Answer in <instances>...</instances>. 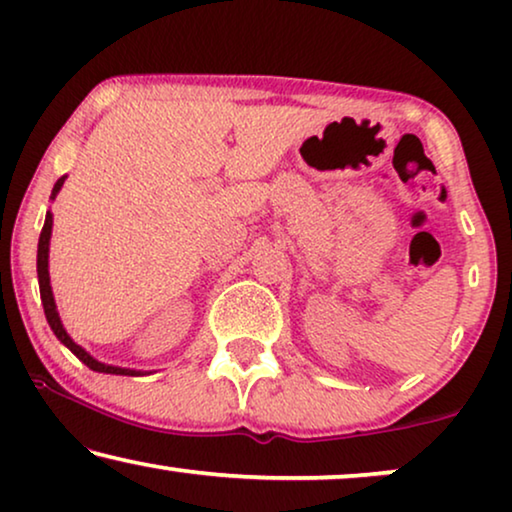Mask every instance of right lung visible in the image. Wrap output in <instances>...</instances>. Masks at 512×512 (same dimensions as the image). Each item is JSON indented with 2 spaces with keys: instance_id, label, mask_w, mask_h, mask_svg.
<instances>
[{
  "instance_id": "add662e5",
  "label": "right lung",
  "mask_w": 512,
  "mask_h": 512,
  "mask_svg": "<svg viewBox=\"0 0 512 512\" xmlns=\"http://www.w3.org/2000/svg\"><path fill=\"white\" fill-rule=\"evenodd\" d=\"M67 174L65 177H60L55 181L53 186V193H51V200H55V195L60 193L62 184H65ZM51 233H53V214L46 212V221H44V228H41V235H39V249H37V275H39V293H41V305H44V312H46V321L48 326H51V331L55 333V338H58L62 345H65L69 352H72L76 359L86 363L90 370H95V373H107V375H146V370H135V368H121V366H109V363H102L90 356L86 349L81 345H76V342L69 338V333L65 331V326H62L60 321V314H58V307H55V298H53V289H51V277H48V247H51Z\"/></svg>"
}]
</instances>
